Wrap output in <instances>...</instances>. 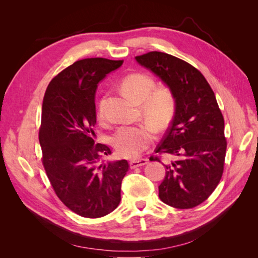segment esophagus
<instances>
[{"label":"esophagus","mask_w":258,"mask_h":258,"mask_svg":"<svg viewBox=\"0 0 258 258\" xmlns=\"http://www.w3.org/2000/svg\"><path fill=\"white\" fill-rule=\"evenodd\" d=\"M145 163H147V158H140V159H137V160H131L130 161V168L135 169L137 167L144 166Z\"/></svg>","instance_id":"1"}]
</instances>
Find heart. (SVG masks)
<instances>
[{"mask_svg":"<svg viewBox=\"0 0 258 258\" xmlns=\"http://www.w3.org/2000/svg\"><path fill=\"white\" fill-rule=\"evenodd\" d=\"M155 87L153 76L140 72L128 74L120 82L121 90L135 102L141 104L144 118L152 122L158 130H163L172 119L176 101L170 87L161 86L155 89ZM98 114L99 117L104 115L103 100L99 104ZM151 124L144 122L117 130L112 142L118 155L124 158H137L145 151L153 143L156 135V129Z\"/></svg>","mask_w":258,"mask_h":258,"instance_id":"heart-1","label":"heart"}]
</instances>
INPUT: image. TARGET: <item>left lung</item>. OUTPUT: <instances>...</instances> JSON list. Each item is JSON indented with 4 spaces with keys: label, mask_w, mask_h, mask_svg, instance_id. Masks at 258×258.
I'll return each mask as SVG.
<instances>
[{
    "label": "left lung",
    "mask_w": 258,
    "mask_h": 258,
    "mask_svg": "<svg viewBox=\"0 0 258 258\" xmlns=\"http://www.w3.org/2000/svg\"><path fill=\"white\" fill-rule=\"evenodd\" d=\"M172 89L175 115L155 150L173 160L166 167L159 198L176 209H191L206 201L220 183L227 141L224 117L214 91L198 69L172 54L150 51L136 57ZM151 160L161 162L159 156Z\"/></svg>",
    "instance_id": "1"
}]
</instances>
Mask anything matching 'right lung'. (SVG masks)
<instances>
[{
	"label": "right lung",
	"mask_w": 258,
	"mask_h": 258,
	"mask_svg": "<svg viewBox=\"0 0 258 258\" xmlns=\"http://www.w3.org/2000/svg\"><path fill=\"white\" fill-rule=\"evenodd\" d=\"M123 60L86 58L62 70L46 89L38 140L42 162L57 197L74 213L98 218L120 202L127 160L104 163L111 148L95 143V93Z\"/></svg>",
	"instance_id": "add662e5"
}]
</instances>
